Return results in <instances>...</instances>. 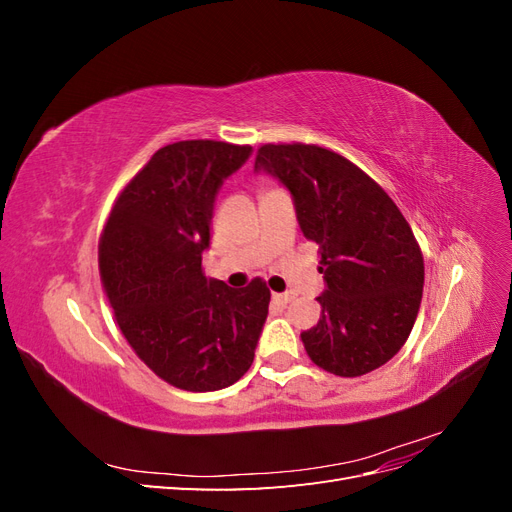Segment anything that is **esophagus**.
Listing matches in <instances>:
<instances>
[{
    "label": "esophagus",
    "instance_id": "obj_1",
    "mask_svg": "<svg viewBox=\"0 0 512 512\" xmlns=\"http://www.w3.org/2000/svg\"><path fill=\"white\" fill-rule=\"evenodd\" d=\"M292 299H294L292 292H273V301H275L277 305H286V303H290Z\"/></svg>",
    "mask_w": 512,
    "mask_h": 512
}]
</instances>
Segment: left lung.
I'll list each match as a JSON object with an SVG mask.
<instances>
[{"label":"left lung","instance_id":"1","mask_svg":"<svg viewBox=\"0 0 512 512\" xmlns=\"http://www.w3.org/2000/svg\"><path fill=\"white\" fill-rule=\"evenodd\" d=\"M256 170L292 194L305 239L320 247L322 316L305 352L342 378L378 369L406 344L423 299L425 265L414 232L380 185L318 145H262Z\"/></svg>","mask_w":512,"mask_h":512}]
</instances>
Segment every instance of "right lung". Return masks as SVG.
Masks as SVG:
<instances>
[{
	"label": "right lung",
	"instance_id": "add662e5",
	"mask_svg": "<svg viewBox=\"0 0 512 512\" xmlns=\"http://www.w3.org/2000/svg\"><path fill=\"white\" fill-rule=\"evenodd\" d=\"M250 145L179 141L153 153L117 196L100 237V280L117 324L153 374L183 391L235 384L254 361L271 292L207 280L220 185Z\"/></svg>",
	"mask_w": 512,
	"mask_h": 512
}]
</instances>
